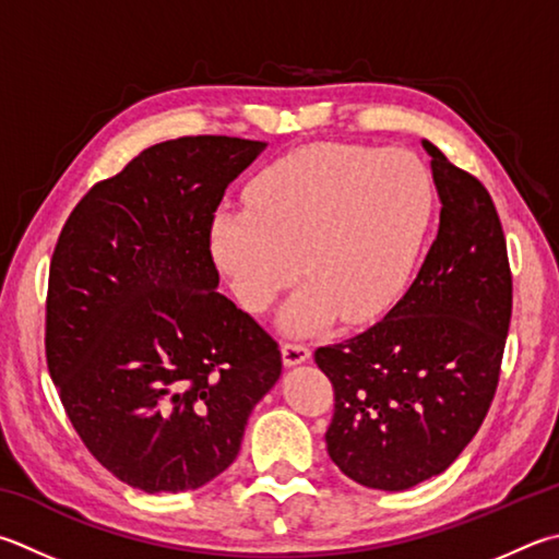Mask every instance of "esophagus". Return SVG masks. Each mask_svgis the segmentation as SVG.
<instances>
[{"instance_id": "1", "label": "esophagus", "mask_w": 559, "mask_h": 559, "mask_svg": "<svg viewBox=\"0 0 559 559\" xmlns=\"http://www.w3.org/2000/svg\"><path fill=\"white\" fill-rule=\"evenodd\" d=\"M281 352H283V364H286V367H296V364L310 359V347H306V344L296 340L283 342Z\"/></svg>"}]
</instances>
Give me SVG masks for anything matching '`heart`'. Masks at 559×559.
<instances>
[{"instance_id":"b5f03b06","label":"heart","mask_w":559,"mask_h":559,"mask_svg":"<svg viewBox=\"0 0 559 559\" xmlns=\"http://www.w3.org/2000/svg\"><path fill=\"white\" fill-rule=\"evenodd\" d=\"M435 205L430 174L403 151L314 144L253 178L249 205L222 207L210 245L237 300L269 310L300 273L283 324L312 332L340 314L357 324L405 293Z\"/></svg>"}]
</instances>
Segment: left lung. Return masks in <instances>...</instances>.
I'll return each instance as SVG.
<instances>
[{
  "label": "left lung",
  "mask_w": 559,
  "mask_h": 559,
  "mask_svg": "<svg viewBox=\"0 0 559 559\" xmlns=\"http://www.w3.org/2000/svg\"><path fill=\"white\" fill-rule=\"evenodd\" d=\"M440 229L383 320L314 349L334 389L324 440L361 486L403 491L442 474L491 408L513 310L506 237L489 190L430 141Z\"/></svg>",
  "instance_id": "8db88e82"
}]
</instances>
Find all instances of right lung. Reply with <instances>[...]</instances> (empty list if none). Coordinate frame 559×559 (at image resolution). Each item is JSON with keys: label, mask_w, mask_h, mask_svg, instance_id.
<instances>
[{"label": "right lung", "mask_w": 559, "mask_h": 559, "mask_svg": "<svg viewBox=\"0 0 559 559\" xmlns=\"http://www.w3.org/2000/svg\"><path fill=\"white\" fill-rule=\"evenodd\" d=\"M263 141H164L95 182L53 249L46 361L95 460L134 489H200L237 460L278 342L217 290L210 229Z\"/></svg>", "instance_id": "add662e5"}]
</instances>
